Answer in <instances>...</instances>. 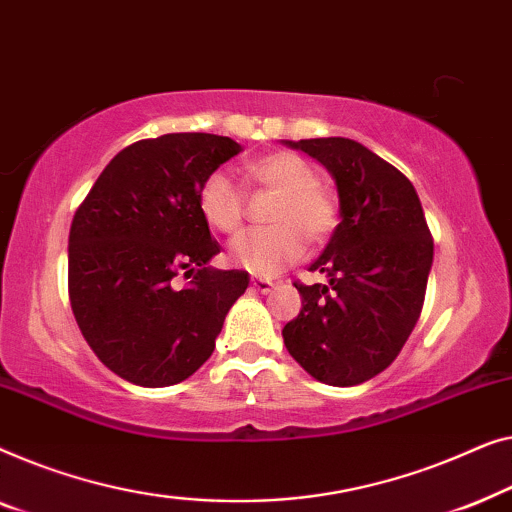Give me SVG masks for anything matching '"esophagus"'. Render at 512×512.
Segmentation results:
<instances>
[{"label":"esophagus","instance_id":"34e87169","mask_svg":"<svg viewBox=\"0 0 512 512\" xmlns=\"http://www.w3.org/2000/svg\"><path fill=\"white\" fill-rule=\"evenodd\" d=\"M255 287L257 292H262V294H266V292H271L273 287H276V283H273V280H269V278H253V283H250Z\"/></svg>","mask_w":512,"mask_h":512}]
</instances>
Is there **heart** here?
<instances>
[{"label":"heart","instance_id":"1","mask_svg":"<svg viewBox=\"0 0 512 512\" xmlns=\"http://www.w3.org/2000/svg\"><path fill=\"white\" fill-rule=\"evenodd\" d=\"M250 181L278 194L271 227L248 229L229 246V257L243 269L271 276L304 253V234L322 241L338 225V199L315 181V169L301 155L271 153L246 164ZM197 208L215 232L232 234L243 218V199L225 171H211L197 190Z\"/></svg>","mask_w":512,"mask_h":512}]
</instances>
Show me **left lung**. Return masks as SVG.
Masks as SVG:
<instances>
[{"mask_svg":"<svg viewBox=\"0 0 512 512\" xmlns=\"http://www.w3.org/2000/svg\"><path fill=\"white\" fill-rule=\"evenodd\" d=\"M336 181L341 222L311 264L327 285L294 283L301 311L283 329L285 348L315 380L359 385L385 371L422 313L434 239L413 183L362 143L287 141Z\"/></svg>","mask_w":512,"mask_h":512,"instance_id":"8db88e82","label":"left lung"}]
</instances>
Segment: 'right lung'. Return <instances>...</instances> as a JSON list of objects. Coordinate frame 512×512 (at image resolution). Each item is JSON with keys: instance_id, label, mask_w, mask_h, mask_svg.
Returning <instances> with one entry per match:
<instances>
[{"instance_id": "right-lung-1", "label": "right lung", "mask_w": 512, "mask_h": 512, "mask_svg": "<svg viewBox=\"0 0 512 512\" xmlns=\"http://www.w3.org/2000/svg\"><path fill=\"white\" fill-rule=\"evenodd\" d=\"M229 136L136 141L106 164L69 232V301L92 352L141 387L190 378L213 355L248 271L208 266L218 241L199 215L204 178L239 155ZM190 277L187 286L177 283Z\"/></svg>"}]
</instances>
